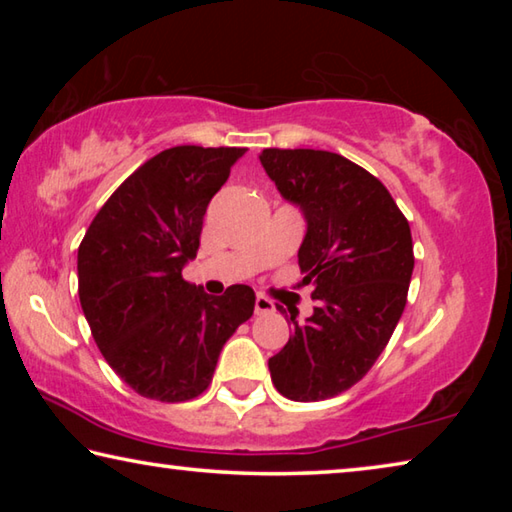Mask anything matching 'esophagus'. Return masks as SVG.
<instances>
[{
    "mask_svg": "<svg viewBox=\"0 0 512 512\" xmlns=\"http://www.w3.org/2000/svg\"><path fill=\"white\" fill-rule=\"evenodd\" d=\"M273 311H275L273 300H268L266 296H257V298H255V314H257V316L273 314Z\"/></svg>",
    "mask_w": 512,
    "mask_h": 512,
    "instance_id": "esophagus-1",
    "label": "esophagus"
}]
</instances>
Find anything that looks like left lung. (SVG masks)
<instances>
[{"instance_id": "left-lung-1", "label": "left lung", "mask_w": 512, "mask_h": 512, "mask_svg": "<svg viewBox=\"0 0 512 512\" xmlns=\"http://www.w3.org/2000/svg\"><path fill=\"white\" fill-rule=\"evenodd\" d=\"M259 162L305 216L298 264L318 302L305 323L291 314L296 329L268 370L289 400H327L357 384L393 336L413 273L411 228L388 189L339 153L264 149Z\"/></svg>"}]
</instances>
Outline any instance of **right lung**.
I'll return each mask as SVG.
<instances>
[{
    "label": "right lung",
    "mask_w": 512,
    "mask_h": 512,
    "mask_svg": "<svg viewBox=\"0 0 512 512\" xmlns=\"http://www.w3.org/2000/svg\"><path fill=\"white\" fill-rule=\"evenodd\" d=\"M246 149L173 146L144 162L94 216L79 246V298L94 341L135 393L194 400L225 341L253 316L255 293L207 296L183 280L207 203Z\"/></svg>",
    "instance_id": "add662e5"
}]
</instances>
